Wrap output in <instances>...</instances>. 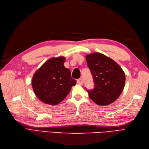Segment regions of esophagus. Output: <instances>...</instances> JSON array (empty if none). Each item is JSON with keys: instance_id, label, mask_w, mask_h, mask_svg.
Segmentation results:
<instances>
[{"instance_id": "obj_1", "label": "esophagus", "mask_w": 149, "mask_h": 149, "mask_svg": "<svg viewBox=\"0 0 149 149\" xmlns=\"http://www.w3.org/2000/svg\"><path fill=\"white\" fill-rule=\"evenodd\" d=\"M77 84H79L82 85V84H83V79H82L81 78L77 80Z\"/></svg>"}]
</instances>
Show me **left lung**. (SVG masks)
<instances>
[{
    "mask_svg": "<svg viewBox=\"0 0 149 149\" xmlns=\"http://www.w3.org/2000/svg\"><path fill=\"white\" fill-rule=\"evenodd\" d=\"M95 88L86 91L89 97L99 106H106L118 99L125 86V75L122 68L113 59L95 52L86 56Z\"/></svg>",
    "mask_w": 149,
    "mask_h": 149,
    "instance_id": "1",
    "label": "left lung"
}]
</instances>
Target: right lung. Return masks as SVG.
<instances>
[{
    "mask_svg": "<svg viewBox=\"0 0 149 149\" xmlns=\"http://www.w3.org/2000/svg\"><path fill=\"white\" fill-rule=\"evenodd\" d=\"M64 57L52 58L34 73L32 86L36 97L50 105H56L67 96L76 81L65 67Z\"/></svg>",
    "mask_w": 149,
    "mask_h": 149,
    "instance_id": "1",
    "label": "right lung"
}]
</instances>
